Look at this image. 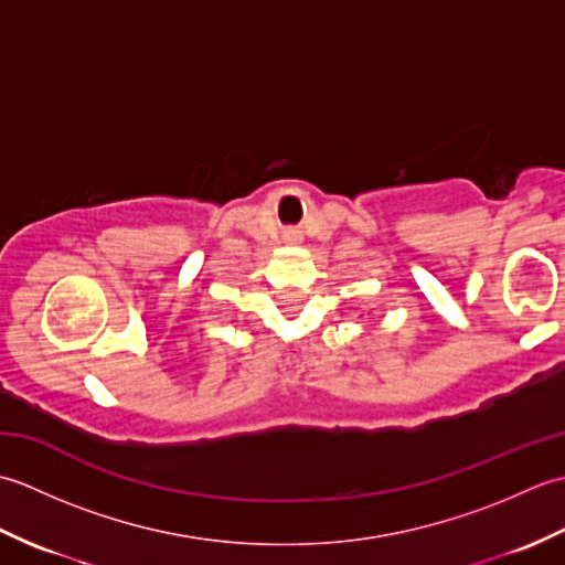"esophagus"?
Here are the masks:
<instances>
[{
	"mask_svg": "<svg viewBox=\"0 0 565 565\" xmlns=\"http://www.w3.org/2000/svg\"><path fill=\"white\" fill-rule=\"evenodd\" d=\"M284 243L286 245H298V243H301V233H298L296 227H286V231H284Z\"/></svg>",
	"mask_w": 565,
	"mask_h": 565,
	"instance_id": "1",
	"label": "esophagus"
}]
</instances>
